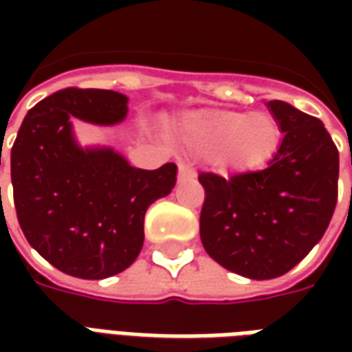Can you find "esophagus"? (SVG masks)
Instances as JSON below:
<instances>
[{"label": "esophagus", "instance_id": "1", "mask_svg": "<svg viewBox=\"0 0 352 352\" xmlns=\"http://www.w3.org/2000/svg\"><path fill=\"white\" fill-rule=\"evenodd\" d=\"M192 177H196V169L192 168L190 164L181 162L179 164V179H192Z\"/></svg>", "mask_w": 352, "mask_h": 352}]
</instances>
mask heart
Wrapping results in <instances>:
<instances>
[{
  "label": "heart",
  "mask_w": 352,
  "mask_h": 352,
  "mask_svg": "<svg viewBox=\"0 0 352 352\" xmlns=\"http://www.w3.org/2000/svg\"><path fill=\"white\" fill-rule=\"evenodd\" d=\"M186 139L201 153H213L222 169L249 171L264 168L280 145V128L267 113L204 111L184 124Z\"/></svg>",
  "instance_id": "b5f03b06"
}]
</instances>
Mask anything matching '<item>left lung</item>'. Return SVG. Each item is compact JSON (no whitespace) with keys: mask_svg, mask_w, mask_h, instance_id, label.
<instances>
[{"mask_svg":"<svg viewBox=\"0 0 352 352\" xmlns=\"http://www.w3.org/2000/svg\"><path fill=\"white\" fill-rule=\"evenodd\" d=\"M283 131L267 168L230 179L199 173L206 199L199 237L207 254L249 279H275L324 236L338 201L340 153L318 118L267 101Z\"/></svg>","mask_w":352,"mask_h":352,"instance_id":"left-lung-1","label":"left lung"}]
</instances>
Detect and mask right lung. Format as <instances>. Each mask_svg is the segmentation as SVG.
<instances>
[{
	"label": "right lung",
	"instance_id": "obj_1",
	"mask_svg": "<svg viewBox=\"0 0 352 352\" xmlns=\"http://www.w3.org/2000/svg\"><path fill=\"white\" fill-rule=\"evenodd\" d=\"M126 103L113 90H58L28 111L11 148L12 196L28 243L79 279L130 267L143 247L146 209L175 186L171 162L131 168L113 148L75 143L72 116L111 126L126 118Z\"/></svg>",
	"mask_w": 352,
	"mask_h": 352
}]
</instances>
